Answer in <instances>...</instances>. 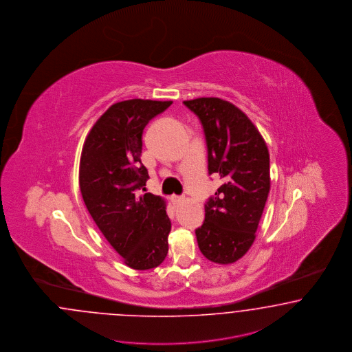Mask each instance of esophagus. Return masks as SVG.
Wrapping results in <instances>:
<instances>
[{"label": "esophagus", "mask_w": 352, "mask_h": 352, "mask_svg": "<svg viewBox=\"0 0 352 352\" xmlns=\"http://www.w3.org/2000/svg\"><path fill=\"white\" fill-rule=\"evenodd\" d=\"M182 199H184V198L180 197V195H170V202L175 204V206H177V204H180Z\"/></svg>", "instance_id": "esophagus-1"}]
</instances>
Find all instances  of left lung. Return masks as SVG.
<instances>
[{
	"label": "left lung",
	"mask_w": 352,
	"mask_h": 352,
	"mask_svg": "<svg viewBox=\"0 0 352 352\" xmlns=\"http://www.w3.org/2000/svg\"><path fill=\"white\" fill-rule=\"evenodd\" d=\"M204 126L208 173L223 185L204 204L195 229L208 261L230 264L249 251L271 188L270 153L259 131L233 103L216 97L184 101Z\"/></svg>",
	"instance_id": "obj_1"
}]
</instances>
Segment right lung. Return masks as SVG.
I'll use <instances>...</instances> for the list:
<instances>
[{
	"label": "right lung",
	"instance_id": "add662e5",
	"mask_svg": "<svg viewBox=\"0 0 352 352\" xmlns=\"http://www.w3.org/2000/svg\"><path fill=\"white\" fill-rule=\"evenodd\" d=\"M172 101L113 103L96 122L80 158V192L94 223L124 263L137 271L158 267L168 252L170 220L166 201L146 193L141 162L142 133Z\"/></svg>",
	"mask_w": 352,
	"mask_h": 352
}]
</instances>
